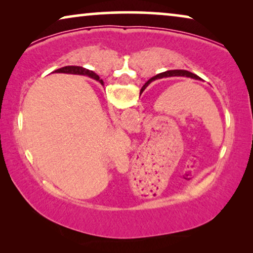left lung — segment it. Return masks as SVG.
<instances>
[{
    "instance_id": "obj_1",
    "label": "left lung",
    "mask_w": 253,
    "mask_h": 253,
    "mask_svg": "<svg viewBox=\"0 0 253 253\" xmlns=\"http://www.w3.org/2000/svg\"><path fill=\"white\" fill-rule=\"evenodd\" d=\"M166 77H186V78H191V79H195V81H203L202 78L198 77V76L192 74V72L190 71H186V70H169V71H165L162 72L160 75H157L154 76V77H152L150 81H148L146 84H145L143 87L140 89V93L144 92V89L147 87L148 84H150L151 82L155 81V79H160V78H166Z\"/></svg>"
}]
</instances>
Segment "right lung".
I'll return each mask as SVG.
<instances>
[{"label": "right lung", "instance_id": "1", "mask_svg": "<svg viewBox=\"0 0 253 253\" xmlns=\"http://www.w3.org/2000/svg\"><path fill=\"white\" fill-rule=\"evenodd\" d=\"M56 74H68V75H77V76H85V77H89L95 79V81L100 82V84L103 86V81L99 78V76H96L94 72L85 69L83 67H76V65H68V67H63L61 69L55 70Z\"/></svg>", "mask_w": 253, "mask_h": 253}]
</instances>
